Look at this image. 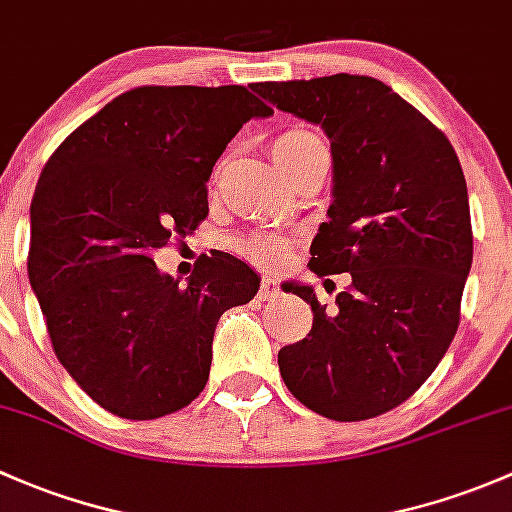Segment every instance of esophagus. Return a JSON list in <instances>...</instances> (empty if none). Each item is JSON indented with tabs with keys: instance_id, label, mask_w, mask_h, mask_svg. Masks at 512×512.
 <instances>
[{
	"instance_id": "obj_1",
	"label": "esophagus",
	"mask_w": 512,
	"mask_h": 512,
	"mask_svg": "<svg viewBox=\"0 0 512 512\" xmlns=\"http://www.w3.org/2000/svg\"><path fill=\"white\" fill-rule=\"evenodd\" d=\"M278 293H281V288H278L276 278H273V276H263L261 278V288H258V298H261V300H273Z\"/></svg>"
}]
</instances>
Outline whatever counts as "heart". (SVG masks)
<instances>
[{"instance_id":"obj_1","label":"heart","mask_w":512,"mask_h":512,"mask_svg":"<svg viewBox=\"0 0 512 512\" xmlns=\"http://www.w3.org/2000/svg\"><path fill=\"white\" fill-rule=\"evenodd\" d=\"M320 142L310 130L303 128H291L286 133L276 135L271 142V157L276 160V165L286 172L288 177L293 175L295 167L305 160L310 147ZM236 251L246 258H254V261H278L288 251V244L276 234H266V231H254L246 239H241L236 244Z\"/></svg>"}]
</instances>
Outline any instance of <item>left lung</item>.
<instances>
[{
  "mask_svg": "<svg viewBox=\"0 0 512 512\" xmlns=\"http://www.w3.org/2000/svg\"><path fill=\"white\" fill-rule=\"evenodd\" d=\"M276 108L320 125L333 150V204L310 244V271L350 273L335 305L310 286L308 337L278 367L300 404L335 421L399 407L449 350L473 261L468 189L449 138L370 76L266 81Z\"/></svg>",
  "mask_w": 512,
  "mask_h": 512,
  "instance_id": "obj_1",
  "label": "left lung"
}]
</instances>
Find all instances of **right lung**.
Wrapping results in <instances>:
<instances>
[{"instance_id":"obj_1","label":"right lung","mask_w":512,"mask_h":512,"mask_svg":"<svg viewBox=\"0 0 512 512\" xmlns=\"http://www.w3.org/2000/svg\"><path fill=\"white\" fill-rule=\"evenodd\" d=\"M271 113L244 86H140L46 162L31 199L29 283L59 362L110 414L147 421L194 402L221 313L256 295L261 278L224 251L199 256L187 286L152 256L207 219L221 152Z\"/></svg>"}]
</instances>
